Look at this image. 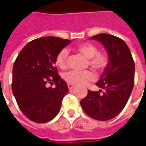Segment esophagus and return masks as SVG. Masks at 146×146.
Here are the masks:
<instances>
[{
    "label": "esophagus",
    "mask_w": 146,
    "mask_h": 146,
    "mask_svg": "<svg viewBox=\"0 0 146 146\" xmlns=\"http://www.w3.org/2000/svg\"><path fill=\"white\" fill-rule=\"evenodd\" d=\"M67 86H68V88H69L70 90H71L73 87H74V85H73V84H71V83H68L67 84Z\"/></svg>",
    "instance_id": "esophagus-1"
}]
</instances>
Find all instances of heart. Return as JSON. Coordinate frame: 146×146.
<instances>
[{"label":"heart","instance_id":"heart-1","mask_svg":"<svg viewBox=\"0 0 146 146\" xmlns=\"http://www.w3.org/2000/svg\"><path fill=\"white\" fill-rule=\"evenodd\" d=\"M78 52L89 58V64L93 68L103 71L109 66L110 58L106 54L98 53V48L94 45L88 42L81 43L76 47ZM69 52L67 48H63L57 54L55 64L59 68L64 70L67 66V57ZM96 76L92 70H71L64 75V79L67 82L74 85H85L94 81Z\"/></svg>","mask_w":146,"mask_h":146}]
</instances>
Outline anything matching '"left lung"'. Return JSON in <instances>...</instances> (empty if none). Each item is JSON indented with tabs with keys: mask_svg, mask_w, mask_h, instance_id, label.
Wrapping results in <instances>:
<instances>
[{
	"mask_svg": "<svg viewBox=\"0 0 146 146\" xmlns=\"http://www.w3.org/2000/svg\"><path fill=\"white\" fill-rule=\"evenodd\" d=\"M106 48L110 63L96 83L100 89L88 90L80 101L91 118L107 121L118 115L127 104L134 85L135 64L130 48L124 40L108 34L92 36Z\"/></svg>",
	"mask_w": 146,
	"mask_h": 146,
	"instance_id": "1",
	"label": "left lung"
}]
</instances>
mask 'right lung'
Instances as JSON below:
<instances>
[{
	"label": "right lung",
	"mask_w": 146,
	"mask_h": 146,
	"mask_svg": "<svg viewBox=\"0 0 146 146\" xmlns=\"http://www.w3.org/2000/svg\"><path fill=\"white\" fill-rule=\"evenodd\" d=\"M70 40L55 36L35 39L26 44L13 68L12 90L23 114L36 123H46L58 115L63 98L68 92L67 83L54 66L57 54ZM56 83L52 89L48 83Z\"/></svg>",
	"instance_id": "obj_1"
}]
</instances>
